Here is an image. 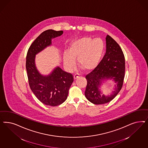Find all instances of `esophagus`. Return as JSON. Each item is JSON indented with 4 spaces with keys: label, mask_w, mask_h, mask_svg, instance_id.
I'll use <instances>...</instances> for the list:
<instances>
[{
    "label": "esophagus",
    "mask_w": 148,
    "mask_h": 148,
    "mask_svg": "<svg viewBox=\"0 0 148 148\" xmlns=\"http://www.w3.org/2000/svg\"><path fill=\"white\" fill-rule=\"evenodd\" d=\"M80 76V75L79 73H76L75 75H74V79H76L77 78H78Z\"/></svg>",
    "instance_id": "obj_1"
}]
</instances>
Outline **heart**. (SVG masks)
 I'll list each match as a JSON object with an SVG mask.
<instances>
[{"label":"heart","instance_id":"obj_1","mask_svg":"<svg viewBox=\"0 0 148 148\" xmlns=\"http://www.w3.org/2000/svg\"><path fill=\"white\" fill-rule=\"evenodd\" d=\"M104 50L105 44L102 39L85 36L72 42L69 52L64 53V63L69 70H72L77 58L78 63L83 69L91 70L99 64Z\"/></svg>","mask_w":148,"mask_h":148}]
</instances>
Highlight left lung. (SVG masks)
Wrapping results in <instances>:
<instances>
[{
	"mask_svg": "<svg viewBox=\"0 0 148 148\" xmlns=\"http://www.w3.org/2000/svg\"><path fill=\"white\" fill-rule=\"evenodd\" d=\"M106 51L104 57L95 69L86 76V99L95 105L105 104L112 100L121 90L124 81L125 62L119 45L108 35L106 38ZM108 80L114 83L112 91L105 95L100 88Z\"/></svg>",
	"mask_w": 148,
	"mask_h": 148,
	"instance_id": "left-lung-1",
	"label": "left lung"
}]
</instances>
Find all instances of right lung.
I'll use <instances>...</instances> for the list:
<instances>
[{"label":"right lung","instance_id":"1","mask_svg":"<svg viewBox=\"0 0 148 148\" xmlns=\"http://www.w3.org/2000/svg\"><path fill=\"white\" fill-rule=\"evenodd\" d=\"M63 31L47 30L41 34L29 48L26 57V70L30 88L34 94L45 105L57 106L67 99L73 82L71 73L56 67L48 75L41 73L35 64L36 55L52 45V39L61 36Z\"/></svg>","mask_w":148,"mask_h":148}]
</instances>
